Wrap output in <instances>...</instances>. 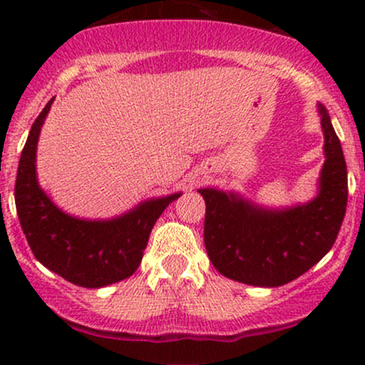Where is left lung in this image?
Returning a JSON list of instances; mask_svg holds the SVG:
<instances>
[{
    "instance_id": "obj_1",
    "label": "left lung",
    "mask_w": 365,
    "mask_h": 365,
    "mask_svg": "<svg viewBox=\"0 0 365 365\" xmlns=\"http://www.w3.org/2000/svg\"><path fill=\"white\" fill-rule=\"evenodd\" d=\"M324 165L317 195L305 204L262 207L237 192L199 188L206 200L204 244L221 274L252 287H282L329 252L346 211L349 182L340 139L328 110L317 103Z\"/></svg>"
}]
</instances>
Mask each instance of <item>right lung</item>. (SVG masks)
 <instances>
[{"label": "right lung", "mask_w": 365, "mask_h": 365, "mask_svg": "<svg viewBox=\"0 0 365 365\" xmlns=\"http://www.w3.org/2000/svg\"><path fill=\"white\" fill-rule=\"evenodd\" d=\"M53 101L32 123L20 156L16 215L43 266L77 287L103 288L135 273L154 223L182 192L153 197L110 220H82L61 211L41 188L36 171L37 142Z\"/></svg>", "instance_id": "right-lung-1"}]
</instances>
